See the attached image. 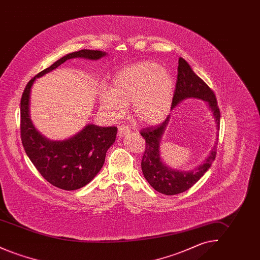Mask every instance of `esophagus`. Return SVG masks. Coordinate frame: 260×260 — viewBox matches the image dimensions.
<instances>
[{"instance_id":"34e87169","label":"esophagus","mask_w":260,"mask_h":260,"mask_svg":"<svg viewBox=\"0 0 260 260\" xmlns=\"http://www.w3.org/2000/svg\"><path fill=\"white\" fill-rule=\"evenodd\" d=\"M131 133V129L127 126H119L118 128V136L119 137H123V136H126L127 134Z\"/></svg>"}]
</instances>
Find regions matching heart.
Wrapping results in <instances>:
<instances>
[{
	"mask_svg": "<svg viewBox=\"0 0 260 260\" xmlns=\"http://www.w3.org/2000/svg\"><path fill=\"white\" fill-rule=\"evenodd\" d=\"M174 96V82L165 67L154 61L136 62L119 69L112 87L99 90V103L110 118L122 117L131 103L132 116L138 124L153 126L169 116Z\"/></svg>",
	"mask_w": 260,
	"mask_h": 260,
	"instance_id": "heart-1",
	"label": "heart"
}]
</instances>
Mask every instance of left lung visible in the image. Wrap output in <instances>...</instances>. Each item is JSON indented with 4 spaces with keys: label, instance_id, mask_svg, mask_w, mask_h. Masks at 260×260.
<instances>
[{
    "label": "left lung",
    "instance_id": "1",
    "mask_svg": "<svg viewBox=\"0 0 260 260\" xmlns=\"http://www.w3.org/2000/svg\"><path fill=\"white\" fill-rule=\"evenodd\" d=\"M177 82L173 96L172 110L184 99H198L204 100L212 115L216 138L212 149L206 160L196 168L189 171L176 170L168 166L161 154V139L169 125L171 115L160 125L143 128L140 135L146 141V147L142 157L141 170L145 179L156 191L165 195H176L182 193L194 185L209 171L216 156V145L220 124V112L213 91L208 85L195 74L185 59L179 57L177 68Z\"/></svg>",
    "mask_w": 260,
    "mask_h": 260
}]
</instances>
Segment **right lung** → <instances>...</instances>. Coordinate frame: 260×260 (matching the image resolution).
I'll return each instance as SVG.
<instances>
[{"mask_svg":"<svg viewBox=\"0 0 260 260\" xmlns=\"http://www.w3.org/2000/svg\"><path fill=\"white\" fill-rule=\"evenodd\" d=\"M107 53L101 50H82L68 53L43 70L25 87L20 102L21 140L25 152L38 172L51 185L71 191L89 183L99 173L107 150L116 140V126L87 124L67 139L50 140L43 136L32 122L30 114L31 89L38 78L50 73L72 58L99 60Z\"/></svg>","mask_w":260,"mask_h":260,"instance_id":"right-lung-1","label":"right lung"}]
</instances>
